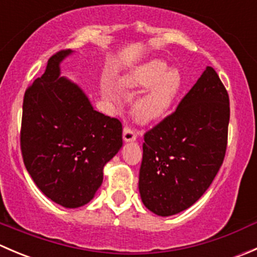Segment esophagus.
Instances as JSON below:
<instances>
[{"mask_svg": "<svg viewBox=\"0 0 257 257\" xmlns=\"http://www.w3.org/2000/svg\"><path fill=\"white\" fill-rule=\"evenodd\" d=\"M123 139L125 143H129V142H134L137 139V133L131 128H124L123 131Z\"/></svg>", "mask_w": 257, "mask_h": 257, "instance_id": "34e87169", "label": "esophagus"}]
</instances>
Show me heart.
Instances as JSON below:
<instances>
[{"mask_svg": "<svg viewBox=\"0 0 257 257\" xmlns=\"http://www.w3.org/2000/svg\"><path fill=\"white\" fill-rule=\"evenodd\" d=\"M181 87V76L178 69H168V64L152 59L124 74L118 80V88L125 92L148 89L134 102L132 113L141 124H149L162 119L174 103ZM105 95L112 98L108 90Z\"/></svg>", "mask_w": 257, "mask_h": 257, "instance_id": "obj_1", "label": "heart"}]
</instances>
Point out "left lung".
<instances>
[{
  "mask_svg": "<svg viewBox=\"0 0 257 257\" xmlns=\"http://www.w3.org/2000/svg\"><path fill=\"white\" fill-rule=\"evenodd\" d=\"M229 119L226 89L206 67L177 110L145 133L139 172L145 208L170 216L201 198L224 162Z\"/></svg>",
  "mask_w": 257,
  "mask_h": 257,
  "instance_id": "8db88e82",
  "label": "left lung"
}]
</instances>
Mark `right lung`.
I'll list each match as a JSON object with an SVG mask.
<instances>
[{"label": "right lung", "instance_id": "right-lung-1", "mask_svg": "<svg viewBox=\"0 0 257 257\" xmlns=\"http://www.w3.org/2000/svg\"><path fill=\"white\" fill-rule=\"evenodd\" d=\"M73 53L48 59L42 77L23 98L21 149L37 188L63 208L76 209L94 198L103 168L120 150L121 123L94 110L78 84L61 76V63Z\"/></svg>", "mask_w": 257, "mask_h": 257}]
</instances>
